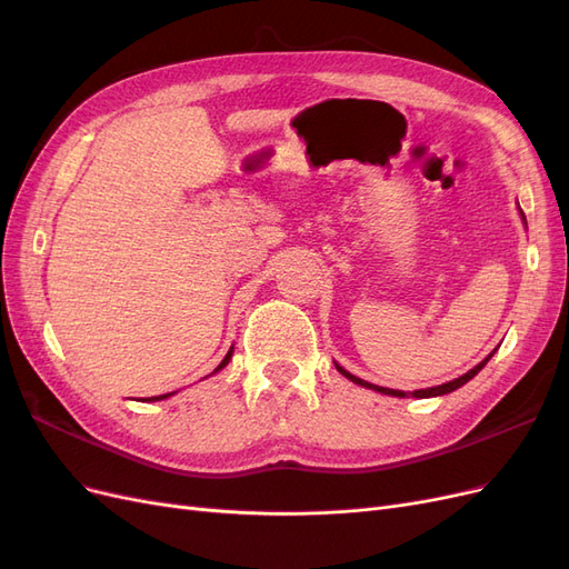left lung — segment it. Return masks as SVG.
Returning a JSON list of instances; mask_svg holds the SVG:
<instances>
[{"mask_svg": "<svg viewBox=\"0 0 569 569\" xmlns=\"http://www.w3.org/2000/svg\"><path fill=\"white\" fill-rule=\"evenodd\" d=\"M520 216H522V220H525V213L520 211ZM525 226H527V220H525ZM496 351V349H493ZM493 353H489L485 360H481L479 366H475L472 370H468L465 375H460L458 380H451V382H446V385H439V387H429V389H416V391H410V396H416V399H429V396H443V393H451V391H456L458 387H462L465 382H470L472 377L485 368L487 363H489V358H491ZM337 366V370L343 375V377H349L351 382H356V385H360V387H366V389H372V391H380V393H387V396H399V399H403V396H408L406 391H399V389H387V387H377V385H370V382H366V380H360V377H356V375H351V372H347L343 370L339 363H335Z\"/></svg>", "mask_w": 569, "mask_h": 569, "instance_id": "obj_1", "label": "left lung"}]
</instances>
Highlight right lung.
<instances>
[{
  "label": "right lung",
  "mask_w": 569,
  "mask_h": 569,
  "mask_svg": "<svg viewBox=\"0 0 569 569\" xmlns=\"http://www.w3.org/2000/svg\"><path fill=\"white\" fill-rule=\"evenodd\" d=\"M230 358H232V349L228 351V356H226V358H222V360H220V366H218V368H216L213 372H218V370H222V368H226V366L230 363ZM213 372H211V375H213ZM173 393H176V391H170V393H161V396H151V399H147V401H161V399H168V396H173Z\"/></svg>",
  "instance_id": "add662e5"
}]
</instances>
